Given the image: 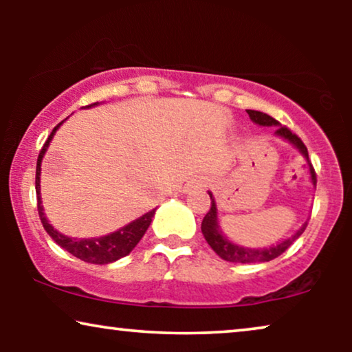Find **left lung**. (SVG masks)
Returning <instances> with one entry per match:
<instances>
[{
	"label": "left lung",
	"mask_w": 352,
	"mask_h": 352,
	"mask_svg": "<svg viewBox=\"0 0 352 352\" xmlns=\"http://www.w3.org/2000/svg\"><path fill=\"white\" fill-rule=\"evenodd\" d=\"M247 113L250 115V118H252V122H254L259 126H277L276 129V134L277 136H280L282 139H285L290 144H293L298 151H300L305 158L307 160V165H309V173H311V181L312 184L316 186V171L312 165L309 163V155H307V148L305 144L300 138L296 136V134H293L290 129L287 126H280V123L277 122L276 118L269 117L267 113H263V112H258V110H247ZM210 194V199H211V208L208 213L205 214L204 221H201V234H204V237L206 242L211 248H213V252L218 254L219 258L226 259V261L229 263H242V264H248V263H266V261H271V259L280 256V254L285 252V250L290 247V245L295 242V240L300 237V235L305 232L306 226H307V221L305 224L301 226L300 229L296 230L295 234L292 235L290 239L283 240V242L277 243V245H272V247L269 248H248V247H242V245H237L234 242H230V240L226 237L223 234V230L219 228V221H218V208H216V201H214V197L211 192Z\"/></svg>",
	"instance_id": "obj_1"
}]
</instances>
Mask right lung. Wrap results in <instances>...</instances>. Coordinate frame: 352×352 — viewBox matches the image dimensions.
Listing matches in <instances>:
<instances>
[{
	"instance_id": "right-lung-1",
	"label": "right lung",
	"mask_w": 352,
	"mask_h": 352,
	"mask_svg": "<svg viewBox=\"0 0 352 352\" xmlns=\"http://www.w3.org/2000/svg\"><path fill=\"white\" fill-rule=\"evenodd\" d=\"M96 104H91L88 107H93ZM62 123L57 124V126L52 129L50 138L46 139L45 146L40 151V155H38L36 162V176H35V189H36V201H38V214H40V219L43 223V228L50 237L54 240V242L62 247L67 252L74 254V256L80 258L81 261L91 263V264H109L117 261V259L126 256L133 252V248L139 243V240L142 239V235L146 234L148 226L152 223L153 214H155V210L148 211V213L142 214L141 218H138L133 223L124 226V228L115 230V232L104 235V237H93V239H74L67 237V235L57 232V230L52 228V226L47 223L45 211H43L41 205V195H40V175H41V160L45 157V153L50 147V142L57 128L60 126Z\"/></svg>"
}]
</instances>
